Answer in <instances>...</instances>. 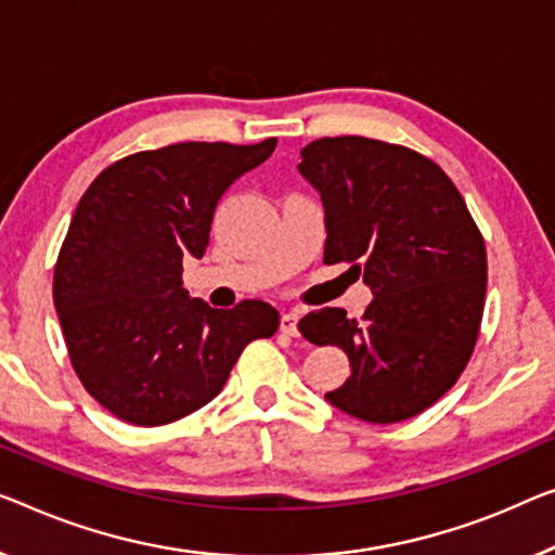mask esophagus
I'll return each instance as SVG.
<instances>
[{
    "label": "esophagus",
    "mask_w": 555,
    "mask_h": 555,
    "mask_svg": "<svg viewBox=\"0 0 555 555\" xmlns=\"http://www.w3.org/2000/svg\"><path fill=\"white\" fill-rule=\"evenodd\" d=\"M279 326H281V331H284V334L296 336V334H299V313H296V311L281 313Z\"/></svg>",
    "instance_id": "1"
}]
</instances>
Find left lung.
<instances>
[{
  "mask_svg": "<svg viewBox=\"0 0 555 555\" xmlns=\"http://www.w3.org/2000/svg\"><path fill=\"white\" fill-rule=\"evenodd\" d=\"M301 177L324 204V263L363 269V319L326 306L299 321L306 341L338 346L351 376L331 406L369 424L426 411L474 353L486 301V246L466 202L426 156L366 137L301 149Z\"/></svg>",
  "mask_w": 555,
  "mask_h": 555,
  "instance_id": "left-lung-1",
  "label": "left lung"
}]
</instances>
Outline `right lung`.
I'll return each mask as SVG.
<instances>
[{
  "label": "right lung",
  "mask_w": 555,
  "mask_h": 555,
  "mask_svg": "<svg viewBox=\"0 0 555 555\" xmlns=\"http://www.w3.org/2000/svg\"><path fill=\"white\" fill-rule=\"evenodd\" d=\"M276 139L184 142L114 162L79 198L54 269V306L79 382L134 426L184 418L219 396L254 338L279 328L267 301L211 309L181 286L214 211Z\"/></svg>",
  "instance_id": "1"
}]
</instances>
